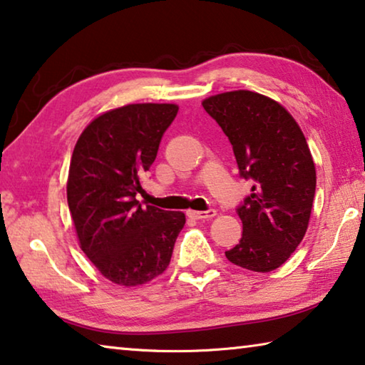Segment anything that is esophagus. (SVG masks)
Masks as SVG:
<instances>
[{"label": "esophagus", "instance_id": "34e87169", "mask_svg": "<svg viewBox=\"0 0 365 365\" xmlns=\"http://www.w3.org/2000/svg\"><path fill=\"white\" fill-rule=\"evenodd\" d=\"M188 217L196 219V220H202V219H211L215 215L214 209H209V211H188Z\"/></svg>", "mask_w": 365, "mask_h": 365}]
</instances>
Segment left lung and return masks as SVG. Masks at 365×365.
Listing matches in <instances>:
<instances>
[{"label": "left lung", "instance_id": "left-lung-1", "mask_svg": "<svg viewBox=\"0 0 365 365\" xmlns=\"http://www.w3.org/2000/svg\"><path fill=\"white\" fill-rule=\"evenodd\" d=\"M228 137L240 174L255 180L237 209L243 235L228 261L252 272H272L304 238L316 195V165L293 115L272 98L250 90L202 100Z\"/></svg>", "mask_w": 365, "mask_h": 365}]
</instances>
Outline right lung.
<instances>
[{
  "instance_id": "right-lung-1",
  "label": "right lung",
  "mask_w": 365,
  "mask_h": 365,
  "mask_svg": "<svg viewBox=\"0 0 365 365\" xmlns=\"http://www.w3.org/2000/svg\"><path fill=\"white\" fill-rule=\"evenodd\" d=\"M172 103H138L95 117L73 148L67 202L78 245L104 279L138 287L169 267L180 211L141 207V177L175 119Z\"/></svg>"
}]
</instances>
